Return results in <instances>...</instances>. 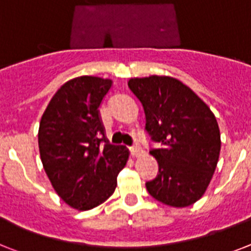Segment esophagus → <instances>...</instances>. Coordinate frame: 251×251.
Returning a JSON list of instances; mask_svg holds the SVG:
<instances>
[{"mask_svg":"<svg viewBox=\"0 0 251 251\" xmlns=\"http://www.w3.org/2000/svg\"><path fill=\"white\" fill-rule=\"evenodd\" d=\"M142 148L139 147V145H135V147H131L130 148V153H131L132 157H138V155L142 154Z\"/></svg>","mask_w":251,"mask_h":251,"instance_id":"1","label":"esophagus"}]
</instances>
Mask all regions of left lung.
<instances>
[{
    "mask_svg": "<svg viewBox=\"0 0 251 251\" xmlns=\"http://www.w3.org/2000/svg\"><path fill=\"white\" fill-rule=\"evenodd\" d=\"M127 85L143 104L145 130L158 145L149 151L158 162V175L145 184L147 190L170 207H189L204 195L220 157L213 112L175 77H135Z\"/></svg>",
    "mask_w": 251,
    "mask_h": 251,
    "instance_id": "left-lung-1",
    "label": "left lung"
}]
</instances>
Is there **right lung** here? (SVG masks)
I'll return each instance as SVG.
<instances>
[{"mask_svg":"<svg viewBox=\"0 0 251 251\" xmlns=\"http://www.w3.org/2000/svg\"><path fill=\"white\" fill-rule=\"evenodd\" d=\"M112 80L80 76L56 92L42 116L38 145L44 171L58 197L88 210L106 201L117 186L129 151L104 136L100 106Z\"/></svg>","mask_w":251,"mask_h":251,"instance_id":"add662e5","label":"right lung"}]
</instances>
